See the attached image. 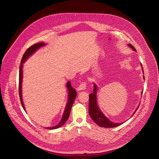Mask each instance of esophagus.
<instances>
[{
    "instance_id": "esophagus-1",
    "label": "esophagus",
    "mask_w": 159,
    "mask_h": 159,
    "mask_svg": "<svg viewBox=\"0 0 159 159\" xmlns=\"http://www.w3.org/2000/svg\"><path fill=\"white\" fill-rule=\"evenodd\" d=\"M86 89V83L85 82L82 83L78 88V91H81V90H84Z\"/></svg>"
}]
</instances>
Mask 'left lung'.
<instances>
[{"label": "left lung", "instance_id": "obj_1", "mask_svg": "<svg viewBox=\"0 0 159 159\" xmlns=\"http://www.w3.org/2000/svg\"><path fill=\"white\" fill-rule=\"evenodd\" d=\"M128 46L132 49L134 51H136V50L134 49V48L131 44H129ZM141 66L142 67V70H143V72L144 73V70H143V68L142 66V65L141 64ZM144 80V76H143ZM94 84V90H93V93L89 94V115L91 116V118L93 119V120L99 126L101 127H104V128H114V127H116L120 125H121V124L123 123V122L122 123H114L112 122L111 121H110L108 118H107L105 115L102 112V111L100 110L98 104V101H97V92H98V86L95 83ZM141 94H143V91L141 92ZM140 105V103L139 104V106H138L137 108L135 110V111H134V113H133L132 116L135 113L136 111L138 110V108H139V106Z\"/></svg>", "mask_w": 159, "mask_h": 159}]
</instances>
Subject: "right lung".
Returning <instances> with one entry per match:
<instances>
[{"mask_svg":"<svg viewBox=\"0 0 159 159\" xmlns=\"http://www.w3.org/2000/svg\"><path fill=\"white\" fill-rule=\"evenodd\" d=\"M46 44L43 43H38L36 44L33 45L32 46H31L30 48H29L26 52L24 53L21 60V63H20V71H19V94H20V101L21 102V105L23 106V109L25 110V108L24 106V104L23 102V99H22V81H23V64L26 61V60L35 52H36L40 48L44 46ZM66 86L67 88V90H68V101L66 102V104L65 106V110L63 111V114L62 115L61 119L60 120V121L58 123V125L52 126V127H48L47 128V129H57L58 128L60 127H61V126H63L66 121H67V120L68 119V117L70 116V111H71V107L73 106V104L74 103V101L76 99V92L75 91V89H73L71 85L70 81H68L66 84Z\"/></svg>","mask_w":159,"mask_h":159,"instance_id":"right-lung-1","label":"right lung"}]
</instances>
